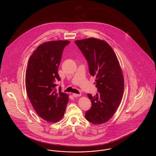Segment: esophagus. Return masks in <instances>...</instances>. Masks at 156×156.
Listing matches in <instances>:
<instances>
[{
	"label": "esophagus",
	"instance_id": "esophagus-1",
	"mask_svg": "<svg viewBox=\"0 0 156 156\" xmlns=\"http://www.w3.org/2000/svg\"><path fill=\"white\" fill-rule=\"evenodd\" d=\"M73 96L74 97H78L81 96V94H73Z\"/></svg>",
	"mask_w": 156,
	"mask_h": 156
}]
</instances>
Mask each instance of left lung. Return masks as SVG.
I'll use <instances>...</instances> for the list:
<instances>
[{
    "label": "left lung",
    "mask_w": 156,
    "mask_h": 156,
    "mask_svg": "<svg viewBox=\"0 0 156 156\" xmlns=\"http://www.w3.org/2000/svg\"><path fill=\"white\" fill-rule=\"evenodd\" d=\"M88 61L90 74L96 76L98 94L87 95L92 106L85 118L94 125L108 122L121 102L124 78L116 55L109 44L102 40L88 38L75 41Z\"/></svg>",
    "instance_id": "8db88e82"
}]
</instances>
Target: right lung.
<instances>
[{
  "instance_id": "obj_1",
  "label": "right lung",
  "mask_w": 156,
  "mask_h": 156,
  "mask_svg": "<svg viewBox=\"0 0 156 156\" xmlns=\"http://www.w3.org/2000/svg\"><path fill=\"white\" fill-rule=\"evenodd\" d=\"M70 41L56 40L40 44L30 56L26 73V88L38 115L50 123L62 118L68 95L55 89L60 80L58 67L65 47Z\"/></svg>"
}]
</instances>
